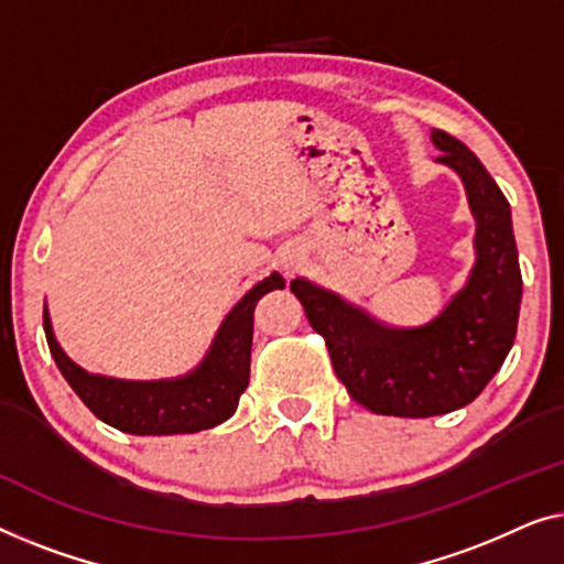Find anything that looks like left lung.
I'll return each mask as SVG.
<instances>
[{"mask_svg": "<svg viewBox=\"0 0 564 564\" xmlns=\"http://www.w3.org/2000/svg\"><path fill=\"white\" fill-rule=\"evenodd\" d=\"M432 142L442 150L437 163L463 178L475 217L473 271L432 322L388 327L337 293L291 281L347 393L383 416L424 419L467 406L517 337L521 271L511 206L470 148L442 130H432Z\"/></svg>", "mask_w": 564, "mask_h": 564, "instance_id": "1", "label": "left lung"}]
</instances>
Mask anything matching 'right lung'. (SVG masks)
<instances>
[{"instance_id": "add662e5", "label": "right lung", "mask_w": 564, "mask_h": 564, "mask_svg": "<svg viewBox=\"0 0 564 564\" xmlns=\"http://www.w3.org/2000/svg\"><path fill=\"white\" fill-rule=\"evenodd\" d=\"M279 273L258 281L237 301L225 319L204 360L178 378L122 380L86 372L61 350L53 335L47 306L43 312L45 337L63 378L94 416L127 434H194L212 430L235 414L240 395L250 383L252 314L268 291L283 289Z\"/></svg>"}]
</instances>
